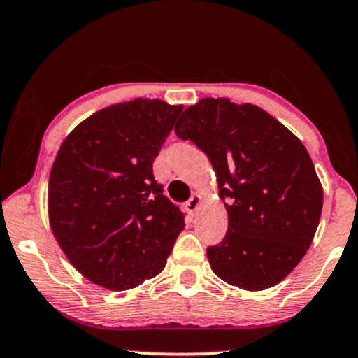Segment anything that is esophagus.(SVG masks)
<instances>
[{"label": "esophagus", "instance_id": "34e87169", "mask_svg": "<svg viewBox=\"0 0 358 358\" xmlns=\"http://www.w3.org/2000/svg\"><path fill=\"white\" fill-rule=\"evenodd\" d=\"M200 203H201L200 194H193V196L185 203V210L188 211V215H193V213L198 210V206H200Z\"/></svg>", "mask_w": 358, "mask_h": 358}]
</instances>
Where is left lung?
Masks as SVG:
<instances>
[{
    "label": "left lung",
    "instance_id": "8db88e82",
    "mask_svg": "<svg viewBox=\"0 0 358 358\" xmlns=\"http://www.w3.org/2000/svg\"><path fill=\"white\" fill-rule=\"evenodd\" d=\"M175 134L206 153L226 201L228 231L206 250L213 273L244 291L275 286L304 257L322 213L306 147L266 110L224 97L188 107Z\"/></svg>",
    "mask_w": 358,
    "mask_h": 358
}]
</instances>
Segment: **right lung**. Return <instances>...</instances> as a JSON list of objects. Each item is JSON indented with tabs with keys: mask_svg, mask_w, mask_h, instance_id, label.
Wrapping results in <instances>:
<instances>
[{
	"mask_svg": "<svg viewBox=\"0 0 358 358\" xmlns=\"http://www.w3.org/2000/svg\"><path fill=\"white\" fill-rule=\"evenodd\" d=\"M182 110L160 99L114 103L80 122L59 148L49 224L90 282L127 291L164 271L185 216L153 178L152 164Z\"/></svg>",
	"mask_w": 358,
	"mask_h": 358,
	"instance_id": "1",
	"label": "right lung"
}]
</instances>
